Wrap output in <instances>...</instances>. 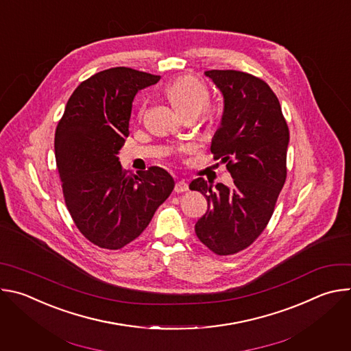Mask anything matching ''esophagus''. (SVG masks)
I'll list each match as a JSON object with an SVG mask.
<instances>
[{
  "instance_id": "esophagus-1",
  "label": "esophagus",
  "mask_w": 351,
  "mask_h": 351,
  "mask_svg": "<svg viewBox=\"0 0 351 351\" xmlns=\"http://www.w3.org/2000/svg\"><path fill=\"white\" fill-rule=\"evenodd\" d=\"M173 190H175V193H184L189 190V184L184 180H179V182H176Z\"/></svg>"
}]
</instances>
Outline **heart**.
Returning <instances> with one entry per match:
<instances>
[{
    "instance_id": "heart-1",
    "label": "heart",
    "mask_w": 351,
    "mask_h": 351,
    "mask_svg": "<svg viewBox=\"0 0 351 351\" xmlns=\"http://www.w3.org/2000/svg\"><path fill=\"white\" fill-rule=\"evenodd\" d=\"M165 93L173 107L183 115H198L210 103L207 86L193 76H183L173 80L167 86Z\"/></svg>"
}]
</instances>
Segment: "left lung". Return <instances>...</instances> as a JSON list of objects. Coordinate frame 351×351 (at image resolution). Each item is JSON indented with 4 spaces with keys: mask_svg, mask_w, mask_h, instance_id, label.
I'll use <instances>...</instances> for the list:
<instances>
[{
    "mask_svg": "<svg viewBox=\"0 0 351 351\" xmlns=\"http://www.w3.org/2000/svg\"><path fill=\"white\" fill-rule=\"evenodd\" d=\"M223 97L221 126L211 140L215 160L226 164L232 187L207 184L190 190L207 197L208 210L194 226L211 252L234 254L252 244L268 225L286 180L289 129L279 99L261 79L239 71H206Z\"/></svg>",
    "mask_w": 351,
    "mask_h": 351,
    "instance_id": "obj_1",
    "label": "left lung"
}]
</instances>
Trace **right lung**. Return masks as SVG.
I'll return each mask as SVG.
<instances>
[{"mask_svg": "<svg viewBox=\"0 0 351 351\" xmlns=\"http://www.w3.org/2000/svg\"><path fill=\"white\" fill-rule=\"evenodd\" d=\"M161 77L125 66L98 72L68 99L56 130V160L65 203L82 234L118 250L148 226L175 187L162 168L123 171L119 149L129 134L138 90Z\"/></svg>", "mask_w": 351, "mask_h": 351, "instance_id": "obj_1", "label": "right lung"}]
</instances>
